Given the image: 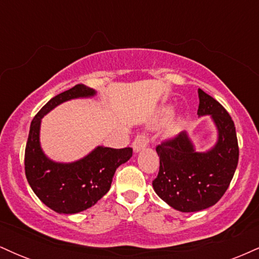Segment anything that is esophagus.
<instances>
[{
  "label": "esophagus",
  "instance_id": "1",
  "mask_svg": "<svg viewBox=\"0 0 259 259\" xmlns=\"http://www.w3.org/2000/svg\"><path fill=\"white\" fill-rule=\"evenodd\" d=\"M148 145V138L146 135H138L133 142L134 152H140L141 150L146 148Z\"/></svg>",
  "mask_w": 259,
  "mask_h": 259
}]
</instances>
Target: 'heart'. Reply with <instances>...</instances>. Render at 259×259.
Instances as JSON below:
<instances>
[{
    "instance_id": "1",
    "label": "heart",
    "mask_w": 259,
    "mask_h": 259,
    "mask_svg": "<svg viewBox=\"0 0 259 259\" xmlns=\"http://www.w3.org/2000/svg\"><path fill=\"white\" fill-rule=\"evenodd\" d=\"M171 115H173V108H171V107H164V108L160 109L158 114V123H165V121L170 119ZM179 123L180 120H173V123H171L168 127V134H173L177 132V129L179 127Z\"/></svg>"
}]
</instances>
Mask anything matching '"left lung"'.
Returning a JSON list of instances; mask_svg holds the SVG:
<instances>
[{
	"label": "left lung",
	"mask_w": 259,
	"mask_h": 259,
	"mask_svg": "<svg viewBox=\"0 0 259 259\" xmlns=\"http://www.w3.org/2000/svg\"><path fill=\"white\" fill-rule=\"evenodd\" d=\"M198 117L210 115L217 127L215 145L197 152L186 132L156 147L159 171L152 186L165 203L180 212H198L222 198L239 162L234 121L218 101L198 89Z\"/></svg>",
	"instance_id": "obj_1"
}]
</instances>
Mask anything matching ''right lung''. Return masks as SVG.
Instances as JSON below:
<instances>
[{
  "label": "right lung",
  "mask_w": 259,
  "mask_h": 259,
  "mask_svg": "<svg viewBox=\"0 0 259 259\" xmlns=\"http://www.w3.org/2000/svg\"><path fill=\"white\" fill-rule=\"evenodd\" d=\"M96 91L79 84L45 105L30 124L25 147V175L34 194L59 214H75L97 203L111 189L115 170L132 158L133 148L97 146L75 162L50 159L40 144L41 119L53 108L75 99L94 97Z\"/></svg>",
  "instance_id": "right-lung-1"
}]
</instances>
